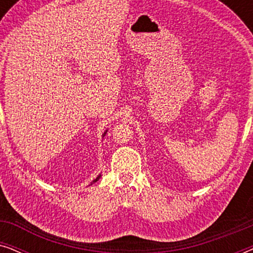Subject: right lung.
I'll return each instance as SVG.
<instances>
[{
  "label": "right lung",
  "instance_id": "right-lung-1",
  "mask_svg": "<svg viewBox=\"0 0 253 253\" xmlns=\"http://www.w3.org/2000/svg\"><path fill=\"white\" fill-rule=\"evenodd\" d=\"M106 132H107V130H106ZM106 132H105V133H103V136H105V134H106ZM100 177H101V175H99V176H98V177H96V178L94 179V181H93L92 183H94V182H96V181H98V179H99Z\"/></svg>",
  "mask_w": 253,
  "mask_h": 253
}]
</instances>
